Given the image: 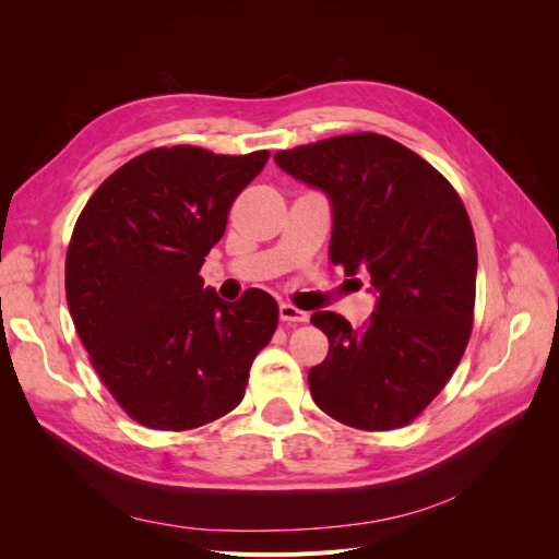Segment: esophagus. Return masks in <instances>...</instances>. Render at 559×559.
I'll return each instance as SVG.
<instances>
[{
    "instance_id": "obj_1",
    "label": "esophagus",
    "mask_w": 559,
    "mask_h": 559,
    "mask_svg": "<svg viewBox=\"0 0 559 559\" xmlns=\"http://www.w3.org/2000/svg\"><path fill=\"white\" fill-rule=\"evenodd\" d=\"M280 319L282 321H294V324H302V321H308V312L298 310L292 302H282L280 306Z\"/></svg>"
}]
</instances>
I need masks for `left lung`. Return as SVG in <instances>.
Segmentation results:
<instances>
[{
    "mask_svg": "<svg viewBox=\"0 0 559 559\" xmlns=\"http://www.w3.org/2000/svg\"><path fill=\"white\" fill-rule=\"evenodd\" d=\"M284 173L333 205L329 257L368 273L376 312L361 329L314 312L329 354L310 368V394L333 419L361 431L411 421L460 366L476 308V235L452 183L415 151L378 132L277 151Z\"/></svg>",
    "mask_w": 559,
    "mask_h": 559,
    "instance_id": "8db88e82",
    "label": "left lung"
}]
</instances>
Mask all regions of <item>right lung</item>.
I'll list each match as a JSON object with an SVG mask.
<instances>
[{
  "label": "right lung",
  "mask_w": 559,
  "mask_h": 559,
  "mask_svg": "<svg viewBox=\"0 0 559 559\" xmlns=\"http://www.w3.org/2000/svg\"><path fill=\"white\" fill-rule=\"evenodd\" d=\"M267 158L151 148L99 183L76 218L67 306L99 380L142 427L186 431L238 408L277 329L273 296L249 289L226 302L198 275Z\"/></svg>",
  "instance_id": "obj_1"
}]
</instances>
